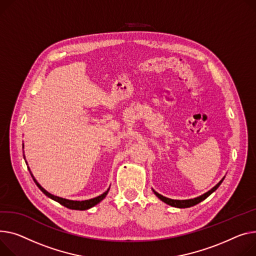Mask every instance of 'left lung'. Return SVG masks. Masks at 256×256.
Listing matches in <instances>:
<instances>
[{
	"instance_id": "left-lung-1",
	"label": "left lung",
	"mask_w": 256,
	"mask_h": 256,
	"mask_svg": "<svg viewBox=\"0 0 256 256\" xmlns=\"http://www.w3.org/2000/svg\"><path fill=\"white\" fill-rule=\"evenodd\" d=\"M224 179V178L221 179V180H220V182H219L218 184H216V185L213 187V188H212L211 190H209L208 192L204 194L202 196H198V198H192V200H172V198H166V196H164L160 194H158V192H156V190H153V192L156 194V196L160 200H162L164 202L168 204V205H170V206L176 207V208H190V207H192V206L196 205V204L200 202L202 200H204L205 198H208L212 192H214L218 188L219 185H220L221 183H222Z\"/></svg>"
}]
</instances>
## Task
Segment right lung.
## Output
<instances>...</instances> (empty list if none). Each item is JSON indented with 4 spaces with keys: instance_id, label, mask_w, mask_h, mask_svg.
I'll list each match as a JSON object with an SVG mask.
<instances>
[{
    "instance_id": "right-lung-1",
    "label": "right lung",
    "mask_w": 256,
    "mask_h": 256,
    "mask_svg": "<svg viewBox=\"0 0 256 256\" xmlns=\"http://www.w3.org/2000/svg\"><path fill=\"white\" fill-rule=\"evenodd\" d=\"M28 171H30V168H28ZM30 176L32 177L34 181H35V183L37 184V186L39 187V188L41 190V192H42L45 196H47L48 198L56 200L60 204V205L64 206V207H66V208H69V209H72V210H88V209H90V208L96 206V204H98L103 198H105L106 196H107V194H108V192H109V190H108L105 192L103 194H100V196H96V198H94L86 200H81V202H80V200H66V198H60V196H54V194H51L47 192L43 188V187L36 181V179L34 178V176H32V173H30Z\"/></svg>"
}]
</instances>
